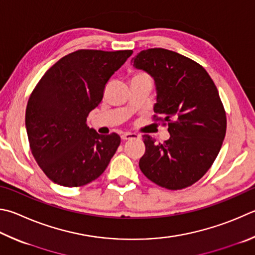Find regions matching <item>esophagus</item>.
<instances>
[{"label":"esophagus","mask_w":255,"mask_h":255,"mask_svg":"<svg viewBox=\"0 0 255 255\" xmlns=\"http://www.w3.org/2000/svg\"><path fill=\"white\" fill-rule=\"evenodd\" d=\"M138 137L136 133H132V132H125L122 135V139L123 140H129V139H132V138H136Z\"/></svg>","instance_id":"1"}]
</instances>
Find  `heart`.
<instances>
[{"label": "heart", "instance_id": "b5f03b06", "mask_svg": "<svg viewBox=\"0 0 255 255\" xmlns=\"http://www.w3.org/2000/svg\"><path fill=\"white\" fill-rule=\"evenodd\" d=\"M139 78H149V77H148L145 72H136L135 75L132 76L131 80H133V79H139Z\"/></svg>", "mask_w": 255, "mask_h": 255}]
</instances>
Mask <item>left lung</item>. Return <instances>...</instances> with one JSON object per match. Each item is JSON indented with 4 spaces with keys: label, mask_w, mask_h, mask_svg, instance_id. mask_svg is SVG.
I'll return each mask as SVG.
<instances>
[{
    "label": "left lung",
    "mask_w": 255,
    "mask_h": 255,
    "mask_svg": "<svg viewBox=\"0 0 255 255\" xmlns=\"http://www.w3.org/2000/svg\"><path fill=\"white\" fill-rule=\"evenodd\" d=\"M132 66L155 81L157 118L168 124L170 137L156 142L143 135L142 174L167 189L196 183L219 155L226 132V115L219 91L201 64L174 51L154 48L140 51Z\"/></svg>",
    "instance_id": "left-lung-1"
}]
</instances>
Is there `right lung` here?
I'll use <instances>...</instances> for the list:
<instances>
[{"label":"right lung","mask_w":255,"mask_h":255,"mask_svg":"<svg viewBox=\"0 0 255 255\" xmlns=\"http://www.w3.org/2000/svg\"><path fill=\"white\" fill-rule=\"evenodd\" d=\"M131 50H78L54 63L27 101L25 127L36 163L55 184L78 187L107 168L118 133L99 135L87 117L104 97L106 83Z\"/></svg>","instance_id":"add662e5"}]
</instances>
